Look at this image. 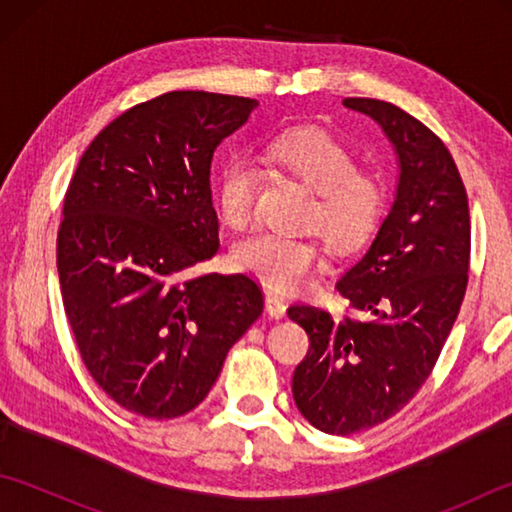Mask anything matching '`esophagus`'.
I'll return each mask as SVG.
<instances>
[{"label":"esophagus","mask_w":512,"mask_h":512,"mask_svg":"<svg viewBox=\"0 0 512 512\" xmlns=\"http://www.w3.org/2000/svg\"><path fill=\"white\" fill-rule=\"evenodd\" d=\"M266 312L270 314V319H284L286 317V303L281 301L277 295H266Z\"/></svg>","instance_id":"esophagus-1"}]
</instances>
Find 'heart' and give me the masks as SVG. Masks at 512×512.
I'll list each match as a JSON object with an SVG mask.
<instances>
[{
  "mask_svg": "<svg viewBox=\"0 0 512 512\" xmlns=\"http://www.w3.org/2000/svg\"><path fill=\"white\" fill-rule=\"evenodd\" d=\"M268 167L314 191L308 224L334 250L350 253L376 231L385 211V187L374 173L356 169L354 151L323 129L303 127L270 140ZM259 171L244 156L228 158L215 178V204L231 228H244L255 211ZM239 270L279 292L299 290L323 262L321 244L308 235L262 231L233 250Z\"/></svg>",
  "mask_w": 512,
  "mask_h": 512,
  "instance_id": "heart-1",
  "label": "heart"
}]
</instances>
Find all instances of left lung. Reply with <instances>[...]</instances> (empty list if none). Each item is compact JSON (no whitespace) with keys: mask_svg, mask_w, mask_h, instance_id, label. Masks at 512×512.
<instances>
[{"mask_svg":"<svg viewBox=\"0 0 512 512\" xmlns=\"http://www.w3.org/2000/svg\"><path fill=\"white\" fill-rule=\"evenodd\" d=\"M343 105L383 129L396 151L398 187L374 242L336 281L367 321L332 319L308 303L288 308L310 336L292 396L301 416L332 436L385 422L429 378L458 319L471 255L469 200L442 140L391 103Z\"/></svg>","mask_w":512,"mask_h":512,"instance_id":"left-lung-1","label":"left lung"}]
</instances>
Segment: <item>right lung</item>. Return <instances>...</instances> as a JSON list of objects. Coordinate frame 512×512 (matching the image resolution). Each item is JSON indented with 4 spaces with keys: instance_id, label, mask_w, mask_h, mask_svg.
<instances>
[{
    "instance_id": "add662e5",
    "label": "right lung",
    "mask_w": 512,
    "mask_h": 512,
    "mask_svg": "<svg viewBox=\"0 0 512 512\" xmlns=\"http://www.w3.org/2000/svg\"><path fill=\"white\" fill-rule=\"evenodd\" d=\"M257 101L167 92L92 140L63 202L57 270L85 367L118 405L195 409L264 310L253 279L202 273L217 253L211 160Z\"/></svg>"
}]
</instances>
